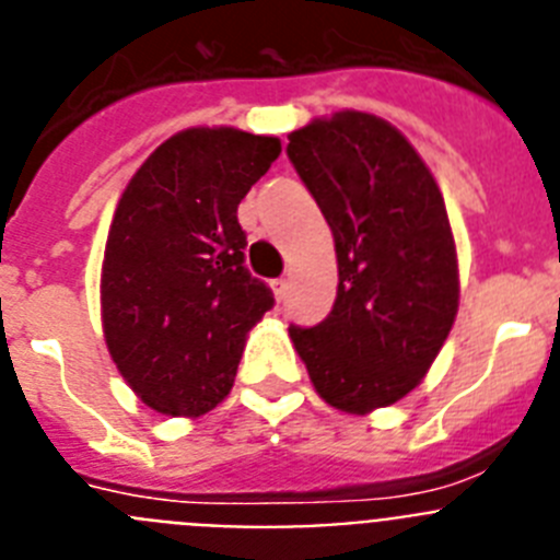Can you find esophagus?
I'll return each instance as SVG.
<instances>
[{
    "label": "esophagus",
    "mask_w": 560,
    "mask_h": 560,
    "mask_svg": "<svg viewBox=\"0 0 560 560\" xmlns=\"http://www.w3.org/2000/svg\"><path fill=\"white\" fill-rule=\"evenodd\" d=\"M285 289H289V283H285V277H277V280H271V291H275L277 300H283Z\"/></svg>",
    "instance_id": "obj_1"
}]
</instances>
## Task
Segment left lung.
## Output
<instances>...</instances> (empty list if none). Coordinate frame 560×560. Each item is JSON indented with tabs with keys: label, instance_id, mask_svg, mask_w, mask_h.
<instances>
[{
	"label": "left lung",
	"instance_id": "8db88e82",
	"mask_svg": "<svg viewBox=\"0 0 560 560\" xmlns=\"http://www.w3.org/2000/svg\"><path fill=\"white\" fill-rule=\"evenodd\" d=\"M291 165L336 244V303L291 325L316 393L341 412L389 407L418 387L457 316V252L429 167L389 122L339 112L289 137Z\"/></svg>",
	"mask_w": 560,
	"mask_h": 560
}]
</instances>
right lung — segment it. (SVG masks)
<instances>
[{
	"instance_id": "1",
	"label": "right lung",
	"mask_w": 560,
	"mask_h": 560,
	"mask_svg": "<svg viewBox=\"0 0 560 560\" xmlns=\"http://www.w3.org/2000/svg\"><path fill=\"white\" fill-rule=\"evenodd\" d=\"M277 156V137L187 128L122 192L103 257V330L128 387L156 412L221 404L246 334L275 305L246 269L237 205Z\"/></svg>"
}]
</instances>
